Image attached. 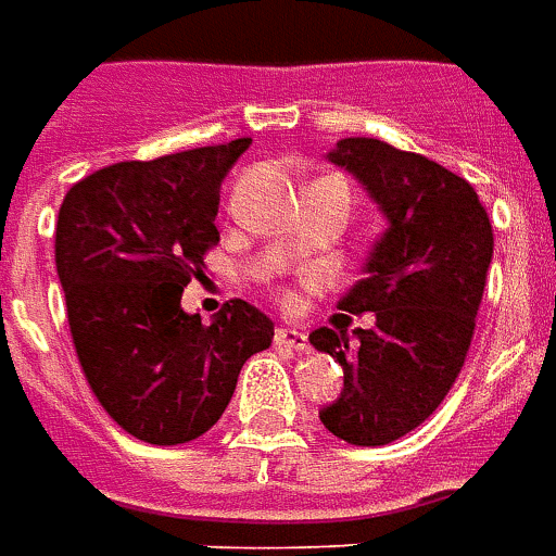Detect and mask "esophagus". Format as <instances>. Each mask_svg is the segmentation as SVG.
Masks as SVG:
<instances>
[{
  "instance_id": "1",
  "label": "esophagus",
  "mask_w": 556,
  "mask_h": 556,
  "mask_svg": "<svg viewBox=\"0 0 556 556\" xmlns=\"http://www.w3.org/2000/svg\"><path fill=\"white\" fill-rule=\"evenodd\" d=\"M275 344L287 350H305L308 348V334L302 332V329H296V326H281V329L275 332Z\"/></svg>"
}]
</instances>
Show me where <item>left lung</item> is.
<instances>
[{"mask_svg": "<svg viewBox=\"0 0 556 556\" xmlns=\"http://www.w3.org/2000/svg\"><path fill=\"white\" fill-rule=\"evenodd\" d=\"M326 161L377 203L386 230L338 308L371 311V329H329L311 344L344 368L320 422L353 446H383L440 407L467 359L494 257L485 206L467 179L374 137H344Z\"/></svg>", "mask_w": 556, "mask_h": 556, "instance_id": "left-lung-1", "label": "left lung"}]
</instances>
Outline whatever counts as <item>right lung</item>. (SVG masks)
<instances>
[{"instance_id": "obj_1", "label": "right lung", "mask_w": 556, "mask_h": 556, "mask_svg": "<svg viewBox=\"0 0 556 556\" xmlns=\"http://www.w3.org/2000/svg\"><path fill=\"white\" fill-rule=\"evenodd\" d=\"M251 137L155 161H122L71 188L56 222V271L83 374L128 434L176 446L206 434L239 371L266 350L275 323L227 302L212 323L182 290L218 242L224 176Z\"/></svg>"}]
</instances>
